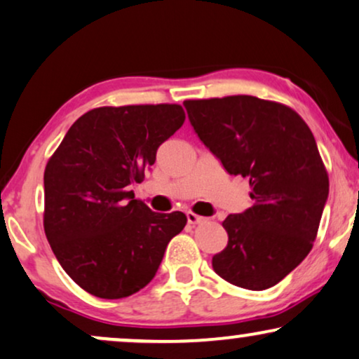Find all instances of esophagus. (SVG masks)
Masks as SVG:
<instances>
[{
	"label": "esophagus",
	"instance_id": "obj_1",
	"mask_svg": "<svg viewBox=\"0 0 359 359\" xmlns=\"http://www.w3.org/2000/svg\"><path fill=\"white\" fill-rule=\"evenodd\" d=\"M187 222L190 224H198V223H203L205 218L200 217V215L194 213V212H187Z\"/></svg>",
	"mask_w": 359,
	"mask_h": 359
}]
</instances>
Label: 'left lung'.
Here are the masks:
<instances>
[{
  "label": "left lung",
  "mask_w": 359,
  "mask_h": 359,
  "mask_svg": "<svg viewBox=\"0 0 359 359\" xmlns=\"http://www.w3.org/2000/svg\"><path fill=\"white\" fill-rule=\"evenodd\" d=\"M184 104L224 169L250 179L252 207L222 223L228 245L213 256V269L238 287L269 289L312 250L328 197V172L312 131L287 104L250 95Z\"/></svg>",
  "instance_id": "left-lung-1"
}]
</instances>
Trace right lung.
<instances>
[{
	"instance_id": "1",
	"label": "right lung",
	"mask_w": 359,
	"mask_h": 359,
	"mask_svg": "<svg viewBox=\"0 0 359 359\" xmlns=\"http://www.w3.org/2000/svg\"><path fill=\"white\" fill-rule=\"evenodd\" d=\"M184 121L175 103L93 108L47 161V241L72 280L95 297L123 299L146 287L187 223L182 212H152L130 190Z\"/></svg>"
}]
</instances>
